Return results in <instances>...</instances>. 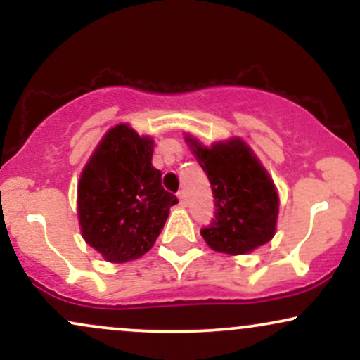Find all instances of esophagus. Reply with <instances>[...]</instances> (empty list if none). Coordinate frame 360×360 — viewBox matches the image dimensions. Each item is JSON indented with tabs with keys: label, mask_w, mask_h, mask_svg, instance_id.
<instances>
[{
	"label": "esophagus",
	"mask_w": 360,
	"mask_h": 360,
	"mask_svg": "<svg viewBox=\"0 0 360 360\" xmlns=\"http://www.w3.org/2000/svg\"><path fill=\"white\" fill-rule=\"evenodd\" d=\"M177 198H179L181 205H183V206H186V203H188V200H186V191H184V189H181V191L177 193Z\"/></svg>",
	"instance_id": "1"
}]
</instances>
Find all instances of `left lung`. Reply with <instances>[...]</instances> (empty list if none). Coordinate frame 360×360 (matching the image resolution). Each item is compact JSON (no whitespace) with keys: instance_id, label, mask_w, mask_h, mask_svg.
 I'll list each match as a JSON object with an SVG mask.
<instances>
[{"instance_id":"1","label":"left lung","mask_w":360,"mask_h":360,"mask_svg":"<svg viewBox=\"0 0 360 360\" xmlns=\"http://www.w3.org/2000/svg\"><path fill=\"white\" fill-rule=\"evenodd\" d=\"M212 184L214 218L201 229L213 250L247 254L274 237L279 198L266 169L240 139L203 147L186 135Z\"/></svg>"}]
</instances>
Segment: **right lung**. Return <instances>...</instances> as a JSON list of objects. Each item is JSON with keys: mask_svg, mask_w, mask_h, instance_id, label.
<instances>
[{"mask_svg": "<svg viewBox=\"0 0 360 360\" xmlns=\"http://www.w3.org/2000/svg\"><path fill=\"white\" fill-rule=\"evenodd\" d=\"M154 140L128 125L111 128L81 174L77 214L84 240L110 262L142 257L154 245L177 198L152 166Z\"/></svg>", "mask_w": 360, "mask_h": 360, "instance_id": "add662e5", "label": "right lung"}]
</instances>
